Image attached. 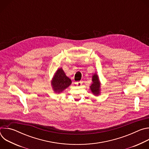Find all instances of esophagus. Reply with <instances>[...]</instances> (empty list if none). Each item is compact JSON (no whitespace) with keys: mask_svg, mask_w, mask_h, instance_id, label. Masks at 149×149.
Returning a JSON list of instances; mask_svg holds the SVG:
<instances>
[{"mask_svg":"<svg viewBox=\"0 0 149 149\" xmlns=\"http://www.w3.org/2000/svg\"><path fill=\"white\" fill-rule=\"evenodd\" d=\"M83 81H78V82H75V84L77 85V86H81V85L82 84Z\"/></svg>","mask_w":149,"mask_h":149,"instance_id":"obj_1","label":"esophagus"}]
</instances>
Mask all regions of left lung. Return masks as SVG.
I'll return each instance as SVG.
<instances>
[{
    "label": "left lung",
    "mask_w": 149,
    "mask_h": 149,
    "mask_svg": "<svg viewBox=\"0 0 149 149\" xmlns=\"http://www.w3.org/2000/svg\"><path fill=\"white\" fill-rule=\"evenodd\" d=\"M93 84L90 86V89L93 94L95 95H98L100 94V82L98 75L95 74L93 75L92 77Z\"/></svg>",
    "instance_id": "obj_1"
}]
</instances>
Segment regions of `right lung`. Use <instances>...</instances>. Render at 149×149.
Listing matches in <instances>:
<instances>
[{
	"mask_svg": "<svg viewBox=\"0 0 149 149\" xmlns=\"http://www.w3.org/2000/svg\"><path fill=\"white\" fill-rule=\"evenodd\" d=\"M71 83V80L67 77L61 68L58 69L51 81V85L54 92L58 93L68 88Z\"/></svg>",
	"mask_w": 149,
	"mask_h": 149,
	"instance_id": "1",
	"label": "right lung"
}]
</instances>
